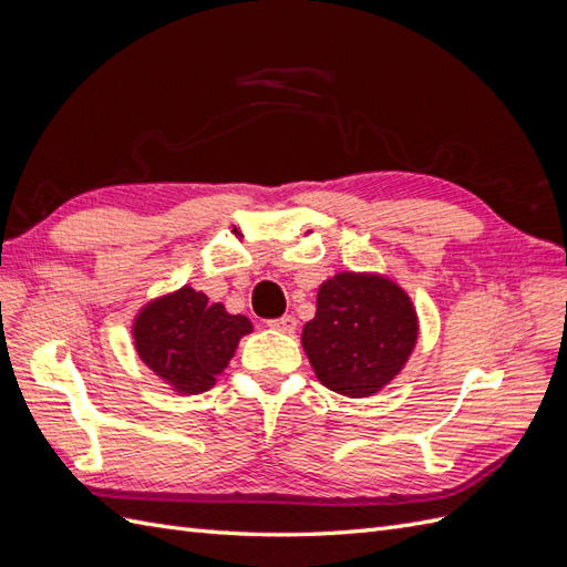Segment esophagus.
<instances>
[{"mask_svg":"<svg viewBox=\"0 0 567 567\" xmlns=\"http://www.w3.org/2000/svg\"><path fill=\"white\" fill-rule=\"evenodd\" d=\"M269 326H271V329L281 331V333H293V331H296V326H298V321H296V317H293V315H284V317H279V319H271V321H269Z\"/></svg>","mask_w":567,"mask_h":567,"instance_id":"esophagus-1","label":"esophagus"}]
</instances>
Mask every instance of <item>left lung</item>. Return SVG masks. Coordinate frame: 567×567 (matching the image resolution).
<instances>
[{"instance_id": "left-lung-1", "label": "left lung", "mask_w": 567, "mask_h": 567, "mask_svg": "<svg viewBox=\"0 0 567 567\" xmlns=\"http://www.w3.org/2000/svg\"><path fill=\"white\" fill-rule=\"evenodd\" d=\"M416 338V310L398 284L379 274L342 271L319 286L302 348L321 385L346 398H369L402 371Z\"/></svg>"}]
</instances>
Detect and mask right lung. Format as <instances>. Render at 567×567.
<instances>
[{
  "label": "right lung",
  "mask_w": 567,
  "mask_h": 567,
  "mask_svg": "<svg viewBox=\"0 0 567 567\" xmlns=\"http://www.w3.org/2000/svg\"><path fill=\"white\" fill-rule=\"evenodd\" d=\"M250 331L248 317L229 315L221 302L210 305L192 286L148 302L132 326L142 362L182 394L213 388Z\"/></svg>",
  "instance_id": "obj_1"
}]
</instances>
